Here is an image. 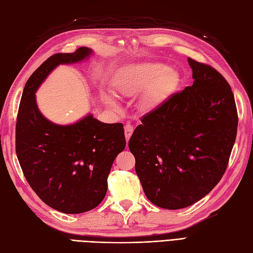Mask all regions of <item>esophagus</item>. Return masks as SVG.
Listing matches in <instances>:
<instances>
[{"label":"esophagus","instance_id":"esophagus-1","mask_svg":"<svg viewBox=\"0 0 253 253\" xmlns=\"http://www.w3.org/2000/svg\"><path fill=\"white\" fill-rule=\"evenodd\" d=\"M134 131V127L131 124H126L125 126V135H126V141L129 139V137H131V135Z\"/></svg>","mask_w":253,"mask_h":253}]
</instances>
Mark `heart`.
Returning <instances> with one entry per match:
<instances>
[{
	"label": "heart",
	"instance_id": "obj_1",
	"mask_svg": "<svg viewBox=\"0 0 253 253\" xmlns=\"http://www.w3.org/2000/svg\"><path fill=\"white\" fill-rule=\"evenodd\" d=\"M176 84V74L171 68L160 63H141L126 68L114 82L115 90L121 95H134L142 92L141 105L146 110H153L163 104ZM115 104L112 98H105Z\"/></svg>",
	"mask_w": 253,
	"mask_h": 253
}]
</instances>
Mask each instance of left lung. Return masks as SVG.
Wrapping results in <instances>:
<instances>
[{"mask_svg": "<svg viewBox=\"0 0 253 253\" xmlns=\"http://www.w3.org/2000/svg\"><path fill=\"white\" fill-rule=\"evenodd\" d=\"M193 85L141 118L128 141L143 192L179 210L207 196L226 171L237 132L231 87L213 67L188 58Z\"/></svg>", "mask_w": 253, "mask_h": 253, "instance_id": "obj_1", "label": "left lung"}]
</instances>
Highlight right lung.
Listing matches in <instances>:
<instances>
[{
  "label": "right lung",
  "mask_w": 253,
  "mask_h": 253,
  "mask_svg": "<svg viewBox=\"0 0 253 253\" xmlns=\"http://www.w3.org/2000/svg\"><path fill=\"white\" fill-rule=\"evenodd\" d=\"M91 54L82 46L47 58L27 80L17 117L16 152L26 181L45 204L66 214L84 213L104 199L113 163L126 148L124 125L104 124L91 114L55 125L38 110L35 92L54 68Z\"/></svg>",
  "instance_id": "right-lung-1"
}]
</instances>
